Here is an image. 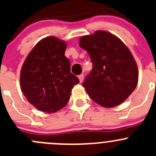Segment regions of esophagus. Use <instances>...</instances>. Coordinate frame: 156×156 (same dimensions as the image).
Returning <instances> with one entry per match:
<instances>
[{
	"mask_svg": "<svg viewBox=\"0 0 156 156\" xmlns=\"http://www.w3.org/2000/svg\"><path fill=\"white\" fill-rule=\"evenodd\" d=\"M78 78H79V81H80V83H81L83 81V80H84V75H78Z\"/></svg>",
	"mask_w": 156,
	"mask_h": 156,
	"instance_id": "1",
	"label": "esophagus"
}]
</instances>
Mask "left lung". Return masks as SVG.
I'll return each mask as SVG.
<instances>
[{"label": "left lung", "mask_w": 156, "mask_h": 156, "mask_svg": "<svg viewBox=\"0 0 156 156\" xmlns=\"http://www.w3.org/2000/svg\"><path fill=\"white\" fill-rule=\"evenodd\" d=\"M79 46L93 64L82 84L91 100L107 108L123 103L138 81L137 66L126 45L111 33L97 31L81 37Z\"/></svg>", "instance_id": "1"}]
</instances>
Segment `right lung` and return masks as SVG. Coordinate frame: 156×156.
Listing matches in <instances>:
<instances>
[{"mask_svg":"<svg viewBox=\"0 0 156 156\" xmlns=\"http://www.w3.org/2000/svg\"><path fill=\"white\" fill-rule=\"evenodd\" d=\"M66 44L47 37L31 50L20 73V87L28 101L40 111L51 113L69 102L71 90L79 83L65 56Z\"/></svg>","mask_w":156,"mask_h":156,"instance_id":"1","label":"right lung"}]
</instances>
